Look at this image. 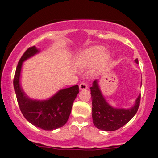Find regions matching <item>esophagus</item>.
<instances>
[{
  "instance_id": "1",
  "label": "esophagus",
  "mask_w": 158,
  "mask_h": 158,
  "mask_svg": "<svg viewBox=\"0 0 158 158\" xmlns=\"http://www.w3.org/2000/svg\"><path fill=\"white\" fill-rule=\"evenodd\" d=\"M79 89H80L81 90H85V89H88V85H87V83H85V82H82V83H80V85H79Z\"/></svg>"
}]
</instances>
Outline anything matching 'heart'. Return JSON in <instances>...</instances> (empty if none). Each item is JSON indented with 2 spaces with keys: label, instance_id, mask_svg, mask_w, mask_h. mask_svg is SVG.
<instances>
[{
  "label": "heart",
  "instance_id": "obj_1",
  "mask_svg": "<svg viewBox=\"0 0 158 158\" xmlns=\"http://www.w3.org/2000/svg\"><path fill=\"white\" fill-rule=\"evenodd\" d=\"M109 59V54L106 52L103 47L97 46L85 49L79 57V66L81 67H90L93 66L97 61L101 63H107Z\"/></svg>",
  "mask_w": 158,
  "mask_h": 158
}]
</instances>
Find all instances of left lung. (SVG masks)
I'll list each match as a JSON object with an SVG mask.
<instances>
[{
  "label": "left lung",
  "instance_id": "left-lung-1",
  "mask_svg": "<svg viewBox=\"0 0 158 158\" xmlns=\"http://www.w3.org/2000/svg\"><path fill=\"white\" fill-rule=\"evenodd\" d=\"M135 61L138 63V59ZM98 82L95 79L92 82V87H90L94 125L97 128L107 131L118 130L126 125L135 115L139 108L141 94L138 95L133 107L131 109H116L106 102L100 90Z\"/></svg>",
  "mask_w": 158,
  "mask_h": 158
}]
</instances>
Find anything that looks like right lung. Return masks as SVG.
Masks as SVG:
<instances>
[{"instance_id":"obj_1","label":"right lung","mask_w":158,"mask_h":158,"mask_svg":"<svg viewBox=\"0 0 158 158\" xmlns=\"http://www.w3.org/2000/svg\"><path fill=\"white\" fill-rule=\"evenodd\" d=\"M40 50L35 46L25 51L20 58L14 78V88L17 102L25 118L34 126L52 131L63 127L69 118L73 102L79 93V86L73 85L57 92L47 100H33L25 94L20 84L23 62Z\"/></svg>"}]
</instances>
